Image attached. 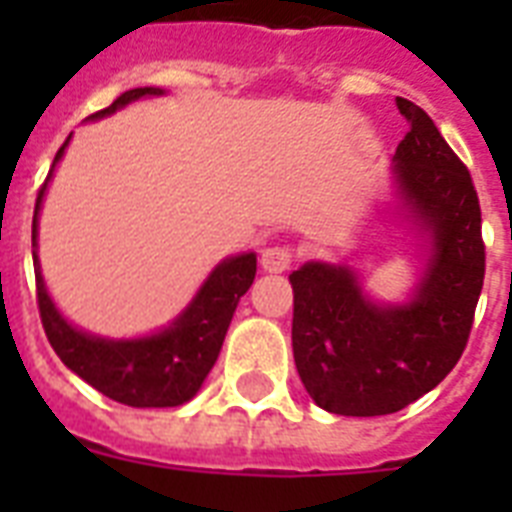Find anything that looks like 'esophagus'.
Segmentation results:
<instances>
[{
    "mask_svg": "<svg viewBox=\"0 0 512 512\" xmlns=\"http://www.w3.org/2000/svg\"><path fill=\"white\" fill-rule=\"evenodd\" d=\"M292 260H295L292 247H268L263 249V255H260V265H263L265 273L289 271V268H292Z\"/></svg>",
    "mask_w": 512,
    "mask_h": 512,
    "instance_id": "34e87169",
    "label": "esophagus"
}]
</instances>
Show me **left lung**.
Listing matches in <instances>:
<instances>
[{
	"mask_svg": "<svg viewBox=\"0 0 512 512\" xmlns=\"http://www.w3.org/2000/svg\"><path fill=\"white\" fill-rule=\"evenodd\" d=\"M393 156L396 215L417 236L420 279L404 303L364 292L348 263L300 265L292 350L308 396L332 414L377 417L433 390L460 361L484 287L481 207L470 172L420 106Z\"/></svg>",
	"mask_w": 512,
	"mask_h": 512,
	"instance_id": "left-lung-1",
	"label": "left lung"
}]
</instances>
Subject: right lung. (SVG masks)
I'll return each instance as SVG.
<instances>
[{
	"instance_id": "add662e5",
	"label": "right lung",
	"mask_w": 512,
	"mask_h": 512,
	"mask_svg": "<svg viewBox=\"0 0 512 512\" xmlns=\"http://www.w3.org/2000/svg\"><path fill=\"white\" fill-rule=\"evenodd\" d=\"M164 95L162 87H135L111 103L108 108L90 116V122H98L103 116L116 114L119 108L130 106L140 98ZM71 140V135H68ZM68 140L55 154L52 170L44 180L42 191L36 196L34 228H31V244H34V273H36V303L47 340L60 356V361L79 374L84 382L100 390L103 396L114 398L119 404L138 406V409H164V406H180L191 401L207 380L209 369L215 366L220 348H223L225 332L231 327L233 311L239 305L241 295L252 287L257 271L255 252L225 257L212 268L193 300L177 313L167 327L156 329L154 335L111 337L92 335L74 327L71 321L52 303L47 284H44L42 265L36 255V236H39V212H42L44 193L52 180V172L66 154Z\"/></svg>"
}]
</instances>
